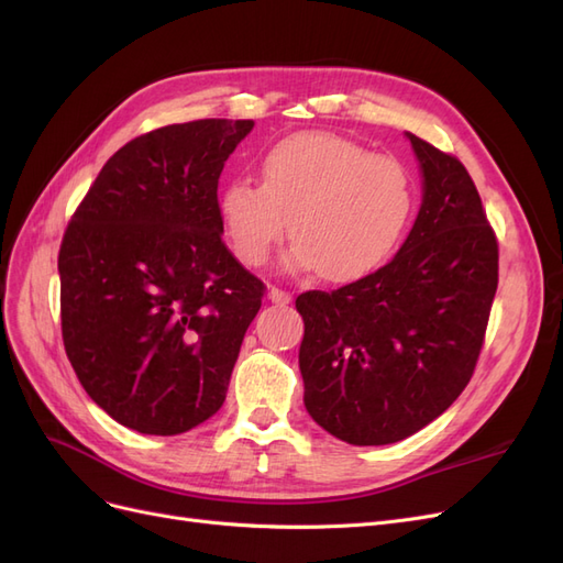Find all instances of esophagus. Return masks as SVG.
Returning a JSON list of instances; mask_svg holds the SVG:
<instances>
[{"mask_svg":"<svg viewBox=\"0 0 563 563\" xmlns=\"http://www.w3.org/2000/svg\"><path fill=\"white\" fill-rule=\"evenodd\" d=\"M267 298L275 302V305H288V302H291V294L284 291V288H277V286H269Z\"/></svg>","mask_w":563,"mask_h":563,"instance_id":"1","label":"esophagus"}]
</instances>
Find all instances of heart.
Listing matches in <instances>:
<instances>
[{
	"instance_id": "b5f03b06",
	"label": "heart",
	"mask_w": 563,
	"mask_h": 563,
	"mask_svg": "<svg viewBox=\"0 0 563 563\" xmlns=\"http://www.w3.org/2000/svg\"><path fill=\"white\" fill-rule=\"evenodd\" d=\"M263 185L236 178L218 199L225 240L244 265H263L284 232L294 246L288 267L317 269L333 284L383 267L413 216L408 168L335 133H296L261 162Z\"/></svg>"
}]
</instances>
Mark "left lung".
<instances>
[{"label":"left lung","instance_id":"obj_1","mask_svg":"<svg viewBox=\"0 0 563 563\" xmlns=\"http://www.w3.org/2000/svg\"><path fill=\"white\" fill-rule=\"evenodd\" d=\"M422 203L399 253L335 291L296 298L305 408L354 446L395 444L472 378L498 288V240L463 162L406 133Z\"/></svg>","mask_w":563,"mask_h":563}]
</instances>
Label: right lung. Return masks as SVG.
<instances>
[{"instance_id":"add662e5","label":"right lung","mask_w":563,"mask_h":563,"mask_svg":"<svg viewBox=\"0 0 563 563\" xmlns=\"http://www.w3.org/2000/svg\"><path fill=\"white\" fill-rule=\"evenodd\" d=\"M253 119H197L119 147L67 223L60 327L87 395L124 428L172 437L225 401L265 284L234 258L218 178Z\"/></svg>"}]
</instances>
